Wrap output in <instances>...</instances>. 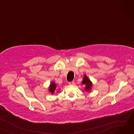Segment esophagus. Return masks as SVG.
<instances>
[{"label":"esophagus","instance_id":"1","mask_svg":"<svg viewBox=\"0 0 134 134\" xmlns=\"http://www.w3.org/2000/svg\"><path fill=\"white\" fill-rule=\"evenodd\" d=\"M74 83H75L74 81H71V82H68V84L69 85H74Z\"/></svg>","mask_w":134,"mask_h":134}]
</instances>
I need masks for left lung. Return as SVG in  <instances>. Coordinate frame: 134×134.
<instances>
[{
    "instance_id": "obj_1",
    "label": "left lung",
    "mask_w": 134,
    "mask_h": 134,
    "mask_svg": "<svg viewBox=\"0 0 134 134\" xmlns=\"http://www.w3.org/2000/svg\"><path fill=\"white\" fill-rule=\"evenodd\" d=\"M81 83L83 84V85H85V87H84V89L83 90V91H85V92H91V90L92 89L93 83L88 78L86 74L84 75Z\"/></svg>"
}]
</instances>
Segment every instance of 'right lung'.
<instances>
[{
	"instance_id": "right-lung-1",
	"label": "right lung",
	"mask_w": 134,
	"mask_h": 134,
	"mask_svg": "<svg viewBox=\"0 0 134 134\" xmlns=\"http://www.w3.org/2000/svg\"><path fill=\"white\" fill-rule=\"evenodd\" d=\"M56 87H57V85L55 83V82L54 81H52L49 85V86L48 87V91L49 93H51L52 94H54L55 93V92L56 91V93H58L59 92V90H60L59 88V90L58 91H57V89H56Z\"/></svg>"
}]
</instances>
